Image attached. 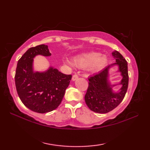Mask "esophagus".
I'll list each match as a JSON object with an SVG mask.
<instances>
[{
    "label": "esophagus",
    "instance_id": "obj_1",
    "mask_svg": "<svg viewBox=\"0 0 150 150\" xmlns=\"http://www.w3.org/2000/svg\"><path fill=\"white\" fill-rule=\"evenodd\" d=\"M78 78H79L78 75H77V74L73 75V77H72V81H75L77 80V79Z\"/></svg>",
    "mask_w": 150,
    "mask_h": 150
}]
</instances>
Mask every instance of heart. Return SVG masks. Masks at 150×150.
<instances>
[{
  "mask_svg": "<svg viewBox=\"0 0 150 150\" xmlns=\"http://www.w3.org/2000/svg\"><path fill=\"white\" fill-rule=\"evenodd\" d=\"M65 63L69 66L74 65L80 68H86L89 71L96 72L105 68L108 64V58L106 56L101 55L100 53L90 52L75 56L73 63L68 60Z\"/></svg>",
  "mask_w": 150,
  "mask_h": 150,
  "instance_id": "b5f03b06",
  "label": "heart"
}]
</instances>
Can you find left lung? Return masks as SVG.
Listing matches in <instances>:
<instances>
[{"label": "left lung", "instance_id": "left-lung-1", "mask_svg": "<svg viewBox=\"0 0 150 150\" xmlns=\"http://www.w3.org/2000/svg\"><path fill=\"white\" fill-rule=\"evenodd\" d=\"M112 55L116 61L114 64L118 66V72H120L122 79L119 84H110L108 78L111 66L88 78L89 86L84 98L88 108L94 112L106 113L115 109L122 101L128 90V63L117 51H114ZM119 84L122 85L120 91L113 92L112 87Z\"/></svg>", "mask_w": 150, "mask_h": 150}]
</instances>
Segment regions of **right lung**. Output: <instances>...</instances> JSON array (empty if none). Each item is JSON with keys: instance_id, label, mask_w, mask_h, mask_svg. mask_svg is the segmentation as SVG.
Segmentation results:
<instances>
[{"instance_id": "1", "label": "right lung", "mask_w": 150, "mask_h": 150, "mask_svg": "<svg viewBox=\"0 0 150 150\" xmlns=\"http://www.w3.org/2000/svg\"><path fill=\"white\" fill-rule=\"evenodd\" d=\"M39 55L52 54L44 44L28 49L17 62L15 81L22 103L31 111L45 113L59 106L72 76L52 66L46 71H34L33 59Z\"/></svg>"}]
</instances>
